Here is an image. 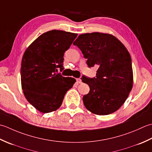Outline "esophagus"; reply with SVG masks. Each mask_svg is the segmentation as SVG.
Wrapping results in <instances>:
<instances>
[{"label":"esophagus","mask_w":152,"mask_h":152,"mask_svg":"<svg viewBox=\"0 0 152 152\" xmlns=\"http://www.w3.org/2000/svg\"><path fill=\"white\" fill-rule=\"evenodd\" d=\"M77 83H79V84H80V83H82V80L80 79H77Z\"/></svg>","instance_id":"34e87169"}]
</instances>
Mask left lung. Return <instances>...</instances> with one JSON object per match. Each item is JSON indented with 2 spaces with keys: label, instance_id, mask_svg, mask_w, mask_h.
<instances>
[{
  "label": "left lung",
  "instance_id": "obj_1",
  "mask_svg": "<svg viewBox=\"0 0 152 152\" xmlns=\"http://www.w3.org/2000/svg\"><path fill=\"white\" fill-rule=\"evenodd\" d=\"M87 59L88 67L98 66L94 78L83 77L90 87L83 101L91 113L106 115L118 110L133 86L131 58L127 49L115 36L94 32L80 35L73 42Z\"/></svg>",
  "mask_w": 152,
  "mask_h": 152
}]
</instances>
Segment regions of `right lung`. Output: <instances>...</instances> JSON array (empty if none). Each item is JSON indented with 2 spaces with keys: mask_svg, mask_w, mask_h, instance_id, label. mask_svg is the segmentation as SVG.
<instances>
[{
  "mask_svg": "<svg viewBox=\"0 0 152 152\" xmlns=\"http://www.w3.org/2000/svg\"><path fill=\"white\" fill-rule=\"evenodd\" d=\"M77 33L52 30L42 34L25 51L21 67L23 94L40 112L57 110L64 96L72 88L75 79L64 77L56 72L63 70L64 54Z\"/></svg>",
  "mask_w": 152,
  "mask_h": 152,
  "instance_id": "right-lung-1",
  "label": "right lung"
}]
</instances>
